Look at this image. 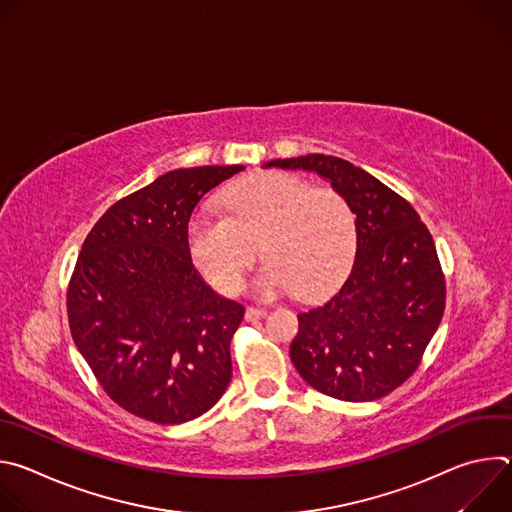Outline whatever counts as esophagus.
I'll use <instances>...</instances> for the list:
<instances>
[{
	"label": "esophagus",
	"mask_w": 512,
	"mask_h": 512,
	"mask_svg": "<svg viewBox=\"0 0 512 512\" xmlns=\"http://www.w3.org/2000/svg\"><path fill=\"white\" fill-rule=\"evenodd\" d=\"M263 316H267V312L265 310H261V308H253V306H249L247 310H245V320H259V318H263Z\"/></svg>",
	"instance_id": "obj_1"
}]
</instances>
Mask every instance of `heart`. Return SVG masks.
I'll return each mask as SVG.
<instances>
[{"mask_svg":"<svg viewBox=\"0 0 512 512\" xmlns=\"http://www.w3.org/2000/svg\"><path fill=\"white\" fill-rule=\"evenodd\" d=\"M227 214L200 210L188 221V251L202 277L225 296L241 291L257 253L267 263L253 279L263 298L296 291L314 302L346 277L356 253V216L334 188L296 174L261 172L225 194Z\"/></svg>","mask_w":512,"mask_h":512,"instance_id":"b5f03b06","label":"heart"}]
</instances>
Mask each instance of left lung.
<instances>
[{"instance_id": "8db88e82", "label": "left lung", "mask_w": 512, "mask_h": 512, "mask_svg": "<svg viewBox=\"0 0 512 512\" xmlns=\"http://www.w3.org/2000/svg\"><path fill=\"white\" fill-rule=\"evenodd\" d=\"M330 180L356 214V257L326 304L298 316L289 356L316 391L340 401H375L421 364L442 322L446 277L415 208L381 180L324 154L273 160Z\"/></svg>"}]
</instances>
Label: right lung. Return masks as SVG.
<instances>
[{"mask_svg":"<svg viewBox=\"0 0 512 512\" xmlns=\"http://www.w3.org/2000/svg\"><path fill=\"white\" fill-rule=\"evenodd\" d=\"M241 170L182 168L117 200L72 269V340L103 391L141 419H196L229 387L231 338L245 308L202 281L186 231L200 198Z\"/></svg>","mask_w":512,"mask_h":512,"instance_id":"obj_1","label":"right lung"}]
</instances>
